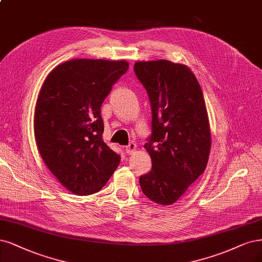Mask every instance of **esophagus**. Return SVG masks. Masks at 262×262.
I'll use <instances>...</instances> for the list:
<instances>
[{"instance_id": "34e87169", "label": "esophagus", "mask_w": 262, "mask_h": 262, "mask_svg": "<svg viewBox=\"0 0 262 262\" xmlns=\"http://www.w3.org/2000/svg\"><path fill=\"white\" fill-rule=\"evenodd\" d=\"M135 151H137V145H135L134 143L129 144V145H128L127 147H125V152H127V154H129V155L134 154Z\"/></svg>"}]
</instances>
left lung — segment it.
Instances as JSON below:
<instances>
[{
	"mask_svg": "<svg viewBox=\"0 0 262 262\" xmlns=\"http://www.w3.org/2000/svg\"><path fill=\"white\" fill-rule=\"evenodd\" d=\"M134 71L151 107L146 148L151 170L140 177L150 201L172 205L195 182L208 162L211 132L202 88L186 65L166 59L137 61Z\"/></svg>",
	"mask_w": 262,
	"mask_h": 262,
	"instance_id": "obj_1",
	"label": "left lung"
}]
</instances>
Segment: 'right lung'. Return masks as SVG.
Masks as SVG:
<instances>
[{
    "instance_id": "add662e5",
    "label": "right lung",
    "mask_w": 262,
    "mask_h": 262,
    "mask_svg": "<svg viewBox=\"0 0 262 262\" xmlns=\"http://www.w3.org/2000/svg\"><path fill=\"white\" fill-rule=\"evenodd\" d=\"M129 62L78 58L45 78L34 110V138L51 172L77 195L97 193L120 164L103 141L101 106Z\"/></svg>"
}]
</instances>
